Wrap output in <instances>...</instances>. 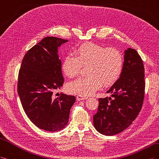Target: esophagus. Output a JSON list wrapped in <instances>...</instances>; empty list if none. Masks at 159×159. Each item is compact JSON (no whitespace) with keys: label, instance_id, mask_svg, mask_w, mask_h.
Returning <instances> with one entry per match:
<instances>
[{"label":"esophagus","instance_id":"1","mask_svg":"<svg viewBox=\"0 0 159 159\" xmlns=\"http://www.w3.org/2000/svg\"><path fill=\"white\" fill-rule=\"evenodd\" d=\"M88 98L87 96H84V95H76V99L78 101H80V100H83V99H86Z\"/></svg>","mask_w":159,"mask_h":159}]
</instances>
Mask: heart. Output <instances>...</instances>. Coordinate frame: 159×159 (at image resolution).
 <instances>
[{
    "label": "heart",
    "mask_w": 159,
    "mask_h": 159,
    "mask_svg": "<svg viewBox=\"0 0 159 159\" xmlns=\"http://www.w3.org/2000/svg\"><path fill=\"white\" fill-rule=\"evenodd\" d=\"M74 55H67L61 64L62 71L69 78L79 75L82 66L87 65V76L68 84L70 93L88 95L100 88L112 85L120 78L123 68V57L114 47H104L99 44L86 42L74 49Z\"/></svg>",
    "instance_id": "1"
}]
</instances>
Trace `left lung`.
I'll return each instance as SVG.
<instances>
[{"label": "left lung", "instance_id": "8db88e82", "mask_svg": "<svg viewBox=\"0 0 159 159\" xmlns=\"http://www.w3.org/2000/svg\"><path fill=\"white\" fill-rule=\"evenodd\" d=\"M144 68L137 51H125L120 78L107 93L111 97L99 98L98 112L93 115L96 130L106 135L124 131L132 124L142 109L145 90Z\"/></svg>", "mask_w": 159, "mask_h": 159}]
</instances>
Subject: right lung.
Instances as JSON below:
<instances>
[{"label": "right lung", "instance_id": "obj_1", "mask_svg": "<svg viewBox=\"0 0 159 159\" xmlns=\"http://www.w3.org/2000/svg\"><path fill=\"white\" fill-rule=\"evenodd\" d=\"M68 40L47 36L27 51L18 75L17 93L26 115L36 127L48 131L67 125L75 97L54 92L64 82L57 48Z\"/></svg>", "mask_w": 159, "mask_h": 159}]
</instances>
